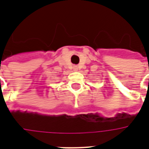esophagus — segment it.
I'll use <instances>...</instances> for the list:
<instances>
[{
	"mask_svg": "<svg viewBox=\"0 0 149 149\" xmlns=\"http://www.w3.org/2000/svg\"><path fill=\"white\" fill-rule=\"evenodd\" d=\"M77 69H78V67H77V65H75V66H74V70H77Z\"/></svg>",
	"mask_w": 149,
	"mask_h": 149,
	"instance_id": "1",
	"label": "esophagus"
}]
</instances>
